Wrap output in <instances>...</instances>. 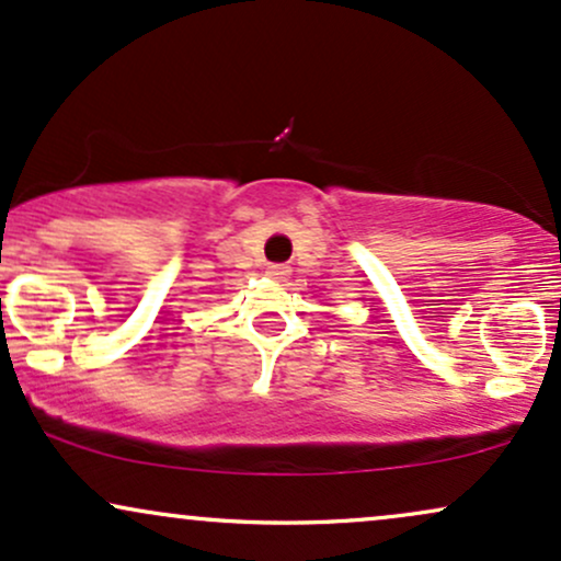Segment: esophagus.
<instances>
[{
	"mask_svg": "<svg viewBox=\"0 0 561 561\" xmlns=\"http://www.w3.org/2000/svg\"><path fill=\"white\" fill-rule=\"evenodd\" d=\"M289 272H293V268H289L287 263H272V266L266 268V274L272 276V279H276V282H287Z\"/></svg>",
	"mask_w": 561,
	"mask_h": 561,
	"instance_id": "1",
	"label": "esophagus"
}]
</instances>
